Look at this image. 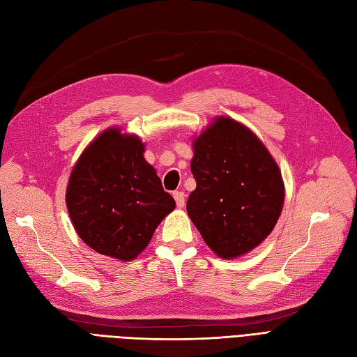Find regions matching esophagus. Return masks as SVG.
I'll use <instances>...</instances> for the list:
<instances>
[{
  "label": "esophagus",
  "mask_w": 357,
  "mask_h": 357,
  "mask_svg": "<svg viewBox=\"0 0 357 357\" xmlns=\"http://www.w3.org/2000/svg\"><path fill=\"white\" fill-rule=\"evenodd\" d=\"M172 195H174V199H176L177 207L185 206V192H181V190H176Z\"/></svg>",
  "instance_id": "esophagus-1"
}]
</instances>
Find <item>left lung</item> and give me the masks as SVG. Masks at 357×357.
<instances>
[{
    "instance_id": "1",
    "label": "left lung",
    "mask_w": 357,
    "mask_h": 357,
    "mask_svg": "<svg viewBox=\"0 0 357 357\" xmlns=\"http://www.w3.org/2000/svg\"><path fill=\"white\" fill-rule=\"evenodd\" d=\"M197 181L188 215L216 256L234 259L256 248L282 213V172L248 127L218 116L192 144Z\"/></svg>"
}]
</instances>
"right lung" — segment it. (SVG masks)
<instances>
[{
    "label": "right lung",
    "mask_w": 357,
    "mask_h": 357,
    "mask_svg": "<svg viewBox=\"0 0 357 357\" xmlns=\"http://www.w3.org/2000/svg\"><path fill=\"white\" fill-rule=\"evenodd\" d=\"M136 135L112 127L88 145L69 176L66 207L78 236L102 256L133 260L176 207Z\"/></svg>",
    "instance_id": "1"
}]
</instances>
